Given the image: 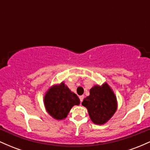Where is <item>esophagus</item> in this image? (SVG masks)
Returning a JSON list of instances; mask_svg holds the SVG:
<instances>
[{
  "label": "esophagus",
  "instance_id": "esophagus-1",
  "mask_svg": "<svg viewBox=\"0 0 150 150\" xmlns=\"http://www.w3.org/2000/svg\"><path fill=\"white\" fill-rule=\"evenodd\" d=\"M83 99H84V95H81L80 96V102H82V101H83Z\"/></svg>",
  "mask_w": 150,
  "mask_h": 150
}]
</instances>
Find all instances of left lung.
Instances as JSON below:
<instances>
[{
  "label": "left lung",
  "instance_id": "obj_1",
  "mask_svg": "<svg viewBox=\"0 0 150 150\" xmlns=\"http://www.w3.org/2000/svg\"><path fill=\"white\" fill-rule=\"evenodd\" d=\"M82 105L87 108L89 118L96 125L107 123L118 108L116 95L106 82L93 86Z\"/></svg>",
  "mask_w": 150,
  "mask_h": 150
}]
</instances>
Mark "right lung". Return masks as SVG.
<instances>
[{
	"label": "right lung",
	"instance_id": "right-lung-1",
	"mask_svg": "<svg viewBox=\"0 0 150 150\" xmlns=\"http://www.w3.org/2000/svg\"><path fill=\"white\" fill-rule=\"evenodd\" d=\"M80 104L77 94L72 92L64 82L52 85L44 94V104L46 111L58 120L66 118L73 106Z\"/></svg>",
	"mask_w": 150,
	"mask_h": 150
}]
</instances>
